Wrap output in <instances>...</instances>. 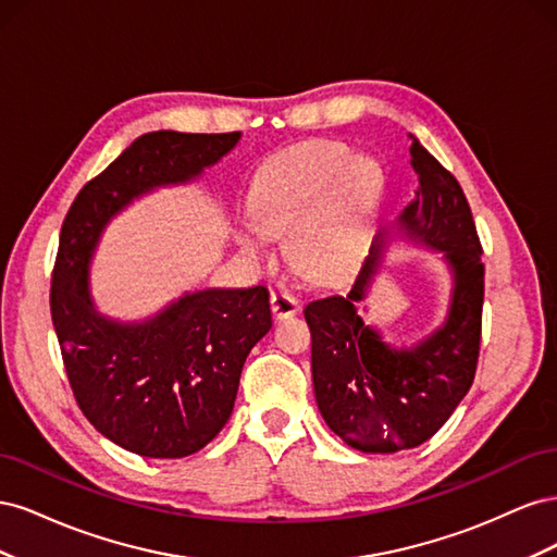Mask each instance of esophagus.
Returning <instances> with one entry per match:
<instances>
[{"label": "esophagus", "instance_id": "34e87169", "mask_svg": "<svg viewBox=\"0 0 557 557\" xmlns=\"http://www.w3.org/2000/svg\"><path fill=\"white\" fill-rule=\"evenodd\" d=\"M269 305H272L274 318H288V315H295L299 311L297 297L290 295L285 288L272 290V295H269Z\"/></svg>", "mask_w": 557, "mask_h": 557}]
</instances>
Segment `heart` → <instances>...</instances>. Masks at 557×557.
I'll list each match as a JSON object with an SVG mask.
<instances>
[{
  "instance_id": "obj_1",
  "label": "heart",
  "mask_w": 557,
  "mask_h": 557,
  "mask_svg": "<svg viewBox=\"0 0 557 557\" xmlns=\"http://www.w3.org/2000/svg\"><path fill=\"white\" fill-rule=\"evenodd\" d=\"M381 193L374 160L350 158L334 141H309L274 156L250 188L256 225L237 232L250 260L269 258V237L288 235V256L301 272L332 281L350 274L364 258Z\"/></svg>"
}]
</instances>
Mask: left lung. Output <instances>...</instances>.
Instances as JSON below:
<instances>
[{
	"instance_id": "1",
	"label": "left lung",
	"mask_w": 557,
	"mask_h": 557,
	"mask_svg": "<svg viewBox=\"0 0 557 557\" xmlns=\"http://www.w3.org/2000/svg\"><path fill=\"white\" fill-rule=\"evenodd\" d=\"M416 199L393 227H383L348 295L313 299L311 374L327 428L362 453H397L425 444L474 383L481 346L483 262L467 197L455 176L411 137ZM397 228L417 245L442 249L454 293L442 329L407 349L382 342L357 313L371 284L386 234Z\"/></svg>"
}]
</instances>
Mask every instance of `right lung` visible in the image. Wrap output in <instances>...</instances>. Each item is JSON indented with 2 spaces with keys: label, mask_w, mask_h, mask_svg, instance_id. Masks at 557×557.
I'll return each instance as SVG.
<instances>
[{
  "label": "right lung",
  "mask_w": 557,
  "mask_h": 557,
  "mask_svg": "<svg viewBox=\"0 0 557 557\" xmlns=\"http://www.w3.org/2000/svg\"><path fill=\"white\" fill-rule=\"evenodd\" d=\"M242 132H148L83 185L66 213L50 281V315L66 379L97 432L144 458H185L232 416L250 348L272 327L269 293H185L141 323L99 313L88 267L113 215L162 185L188 183L237 146Z\"/></svg>",
  "instance_id": "1"
}]
</instances>
